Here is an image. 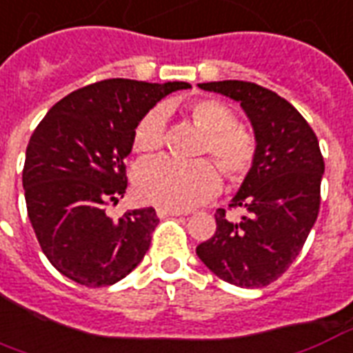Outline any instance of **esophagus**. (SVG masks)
I'll list each match as a JSON object with an SVG mask.
<instances>
[{
	"mask_svg": "<svg viewBox=\"0 0 353 353\" xmlns=\"http://www.w3.org/2000/svg\"><path fill=\"white\" fill-rule=\"evenodd\" d=\"M183 211H176V209H165V207H159L157 216L159 219H166V216H181Z\"/></svg>",
	"mask_w": 353,
	"mask_h": 353,
	"instance_id": "esophagus-1",
	"label": "esophagus"
}]
</instances>
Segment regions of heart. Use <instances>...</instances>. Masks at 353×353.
I'll list each match as a JSON object with an SVG mask.
<instances>
[{
	"instance_id": "1",
	"label": "heart",
	"mask_w": 353,
	"mask_h": 353,
	"mask_svg": "<svg viewBox=\"0 0 353 353\" xmlns=\"http://www.w3.org/2000/svg\"><path fill=\"white\" fill-rule=\"evenodd\" d=\"M187 112L207 133L201 155L216 159L230 181H242L254 168L257 155L254 134L246 128L236 125L233 109L216 98L192 99L187 105ZM165 109L155 107L148 111L134 128V152L142 155L157 152L165 142ZM220 185L222 177L219 166L209 159L185 165L174 159L161 157L144 163L134 176V190L142 201L176 211L205 203L216 196Z\"/></svg>"
}]
</instances>
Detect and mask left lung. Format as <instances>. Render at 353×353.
I'll list each match as a JSON object with an SVG mask.
<instances>
[{
  "label": "left lung",
  "mask_w": 353,
  "mask_h": 353,
  "mask_svg": "<svg viewBox=\"0 0 353 353\" xmlns=\"http://www.w3.org/2000/svg\"><path fill=\"white\" fill-rule=\"evenodd\" d=\"M235 99L254 128L257 155L230 207L246 211L239 220L216 209V231L196 254L214 276L255 289L287 272L302 252L320 209L324 159L319 139L294 107L248 81L198 85Z\"/></svg>",
  "instance_id": "8db88e82"
}]
</instances>
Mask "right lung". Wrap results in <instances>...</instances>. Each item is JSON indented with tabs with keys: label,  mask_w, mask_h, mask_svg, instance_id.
Here are the masks:
<instances>
[{
	"label": "right lung",
	"mask_w": 353,
	"mask_h": 353,
	"mask_svg": "<svg viewBox=\"0 0 353 353\" xmlns=\"http://www.w3.org/2000/svg\"><path fill=\"white\" fill-rule=\"evenodd\" d=\"M188 83L105 79L51 107L27 144L23 190L40 248L59 272L85 287L125 278L146 255L159 224L153 207L112 220L105 209L128 188L123 161L137 123Z\"/></svg>",
	"instance_id": "1"
}]
</instances>
